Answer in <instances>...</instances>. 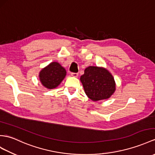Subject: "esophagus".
<instances>
[{"label": "esophagus", "mask_w": 155, "mask_h": 155, "mask_svg": "<svg viewBox=\"0 0 155 155\" xmlns=\"http://www.w3.org/2000/svg\"><path fill=\"white\" fill-rule=\"evenodd\" d=\"M71 75L72 77H75V78H77L78 76V73H71Z\"/></svg>", "instance_id": "esophagus-1"}]
</instances>
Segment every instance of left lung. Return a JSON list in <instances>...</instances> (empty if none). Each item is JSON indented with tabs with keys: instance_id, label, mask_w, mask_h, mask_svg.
Segmentation results:
<instances>
[{
	"instance_id": "obj_1",
	"label": "left lung",
	"mask_w": 155,
	"mask_h": 155,
	"mask_svg": "<svg viewBox=\"0 0 155 155\" xmlns=\"http://www.w3.org/2000/svg\"><path fill=\"white\" fill-rule=\"evenodd\" d=\"M80 81L87 96L93 101L109 99L116 91L114 77L103 67L86 68Z\"/></svg>"
}]
</instances>
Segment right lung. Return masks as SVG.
<instances>
[{
  "mask_svg": "<svg viewBox=\"0 0 155 155\" xmlns=\"http://www.w3.org/2000/svg\"><path fill=\"white\" fill-rule=\"evenodd\" d=\"M66 75V71L57 62H51L39 71V80L45 87L54 89L61 84Z\"/></svg>",
  "mask_w": 155,
  "mask_h": 155,
  "instance_id": "right-lung-1",
  "label": "right lung"
}]
</instances>
